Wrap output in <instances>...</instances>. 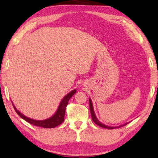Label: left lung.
Segmentation results:
<instances>
[{
  "mask_svg": "<svg viewBox=\"0 0 158 158\" xmlns=\"http://www.w3.org/2000/svg\"><path fill=\"white\" fill-rule=\"evenodd\" d=\"M89 105H90V114H91V117H92V119L94 121V122L95 124H96L97 125H98V126H100L101 127H103V128H106V129H115L116 127H109V126H106V125L102 124V123L99 122L98 120V118H96V115H95V113H94V107H93V104H92V101L90 100V98H89ZM127 123L126 124H123V125H121L118 127H122L123 126H125V125H127Z\"/></svg>",
  "mask_w": 158,
  "mask_h": 158,
  "instance_id": "1",
  "label": "left lung"
}]
</instances>
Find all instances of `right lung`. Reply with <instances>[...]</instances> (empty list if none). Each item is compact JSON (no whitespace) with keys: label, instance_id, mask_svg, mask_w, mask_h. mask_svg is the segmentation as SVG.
<instances>
[{"label":"right lung","instance_id":"add662e5","mask_svg":"<svg viewBox=\"0 0 158 158\" xmlns=\"http://www.w3.org/2000/svg\"><path fill=\"white\" fill-rule=\"evenodd\" d=\"M75 93H76V90L75 89L69 93L68 94H67L66 96L62 98L61 102H60L59 107H58L56 113L54 114L52 116H51L50 118L45 120H34L31 119V118H30L29 117H27V116L21 114L20 111H19V110H17L16 109V107L14 106V104H13V106H14V108L15 111H16V113L18 114L23 119L27 121V122H29V124L34 125V126L44 127V128H55V127H57L58 125L61 124L62 123L64 122L66 106H68L69 100H70L71 97H72Z\"/></svg>","mask_w":158,"mask_h":158}]
</instances>
